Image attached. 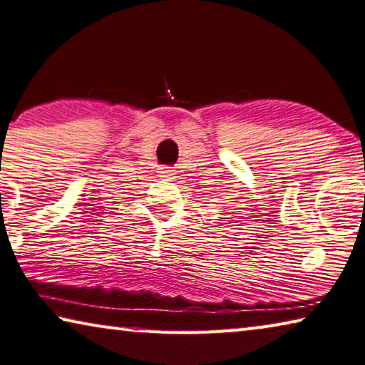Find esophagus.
<instances>
[{"mask_svg":"<svg viewBox=\"0 0 365 365\" xmlns=\"http://www.w3.org/2000/svg\"><path fill=\"white\" fill-rule=\"evenodd\" d=\"M159 177L165 178V180H169V182H174L177 178V172L172 170L170 168H160L159 169Z\"/></svg>","mask_w":365,"mask_h":365,"instance_id":"obj_1","label":"esophagus"}]
</instances>
